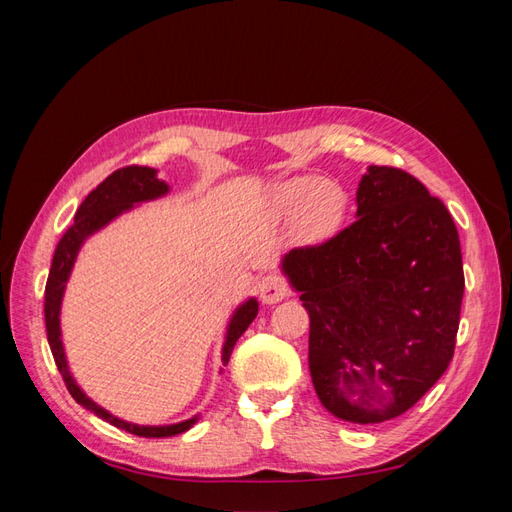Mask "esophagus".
<instances>
[{
    "label": "esophagus",
    "mask_w": 512,
    "mask_h": 512,
    "mask_svg": "<svg viewBox=\"0 0 512 512\" xmlns=\"http://www.w3.org/2000/svg\"><path fill=\"white\" fill-rule=\"evenodd\" d=\"M258 290H260V299L271 305V303H277V301H282L284 297H288L290 284L286 282V277L277 275V273H269L260 280Z\"/></svg>",
    "instance_id": "obj_1"
}]
</instances>
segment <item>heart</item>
<instances>
[{
  "label": "heart",
  "instance_id": "heart-1",
  "mask_svg": "<svg viewBox=\"0 0 512 512\" xmlns=\"http://www.w3.org/2000/svg\"><path fill=\"white\" fill-rule=\"evenodd\" d=\"M280 203L288 211L301 207L299 224L307 235H327L342 220L346 198L335 183L301 177L282 185Z\"/></svg>",
  "mask_w": 512,
  "mask_h": 512
}]
</instances>
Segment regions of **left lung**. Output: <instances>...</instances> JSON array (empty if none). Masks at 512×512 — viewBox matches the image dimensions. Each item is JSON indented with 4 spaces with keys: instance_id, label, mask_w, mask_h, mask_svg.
I'll return each mask as SVG.
<instances>
[{
    "instance_id": "8db88e82",
    "label": "left lung",
    "mask_w": 512,
    "mask_h": 512,
    "mask_svg": "<svg viewBox=\"0 0 512 512\" xmlns=\"http://www.w3.org/2000/svg\"><path fill=\"white\" fill-rule=\"evenodd\" d=\"M356 218L294 247L284 271L309 314V371L337 418L404 414L453 361L463 299L459 232L440 198L395 166H369Z\"/></svg>"
}]
</instances>
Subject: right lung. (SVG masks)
<instances>
[{
    "label": "right lung",
    "instance_id": "add662e5",
    "mask_svg": "<svg viewBox=\"0 0 512 512\" xmlns=\"http://www.w3.org/2000/svg\"><path fill=\"white\" fill-rule=\"evenodd\" d=\"M168 192V185L156 177V170L149 166H123L115 170L113 175H108L94 192H89L87 198L81 203V207L76 209L74 215V224L64 232V237L59 239L55 247V256L51 262V271H49V280H46L44 288V322H46V337H49V346L53 352L55 365L59 369L61 378L66 382V389L70 395L79 401V404L87 410L94 412L96 416L104 418L106 423L115 425L117 429H126L134 436L141 438H168V436H177V433L188 431L194 425L192 421H185L179 425H170V427H141V425H132L126 421H119L113 414H108L102 410L98 404H94L76 382L72 380L68 365H66V356H64V344H61V331H59V305H61V294H64L66 282L70 269L74 265L76 252H79L81 243L85 241L87 235L102 228L104 224L111 222L113 218L123 211L132 207L134 203H143V200L158 198ZM258 314V303L252 299L245 305L237 309V314L232 316L228 335H226V344L222 352V363L226 365L230 361L232 348H235L237 339L245 333V329L250 327L252 320Z\"/></svg>",
    "mask_w": 512,
    "mask_h": 512
}]
</instances>
